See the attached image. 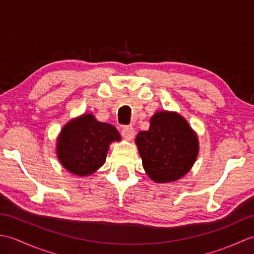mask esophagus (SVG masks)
Masks as SVG:
<instances>
[{"label":"esophagus","mask_w":254,"mask_h":254,"mask_svg":"<svg viewBox=\"0 0 254 254\" xmlns=\"http://www.w3.org/2000/svg\"><path fill=\"white\" fill-rule=\"evenodd\" d=\"M122 136L127 139V141H131V139L135 135V131L132 126H126L121 131Z\"/></svg>","instance_id":"34e87169"}]
</instances>
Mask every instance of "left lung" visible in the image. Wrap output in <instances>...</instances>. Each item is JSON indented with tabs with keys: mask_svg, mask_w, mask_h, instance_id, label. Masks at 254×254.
<instances>
[{
	"mask_svg": "<svg viewBox=\"0 0 254 254\" xmlns=\"http://www.w3.org/2000/svg\"><path fill=\"white\" fill-rule=\"evenodd\" d=\"M135 144L143 168L156 183L181 179L197 158L196 132L178 112L161 110L150 118L149 128L141 131Z\"/></svg>",
	"mask_w": 254,
	"mask_h": 254,
	"instance_id": "1",
	"label": "left lung"
}]
</instances>
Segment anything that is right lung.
<instances>
[{
	"instance_id": "right-lung-1",
	"label": "right lung",
	"mask_w": 254,
	"mask_h": 254,
	"mask_svg": "<svg viewBox=\"0 0 254 254\" xmlns=\"http://www.w3.org/2000/svg\"><path fill=\"white\" fill-rule=\"evenodd\" d=\"M121 141L117 128L84 113L69 120L57 137L56 150L61 165L78 177L93 175L105 164L110 144Z\"/></svg>"
}]
</instances>
